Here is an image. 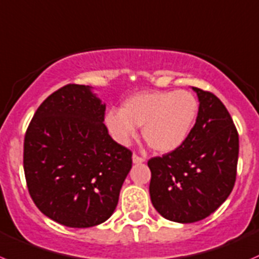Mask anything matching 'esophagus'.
I'll list each match as a JSON object with an SVG mask.
<instances>
[{
    "label": "esophagus",
    "instance_id": "1",
    "mask_svg": "<svg viewBox=\"0 0 259 259\" xmlns=\"http://www.w3.org/2000/svg\"><path fill=\"white\" fill-rule=\"evenodd\" d=\"M132 161L133 163H142L145 162V157H141V156L136 155V153H133L132 155Z\"/></svg>",
    "mask_w": 259,
    "mask_h": 259
}]
</instances>
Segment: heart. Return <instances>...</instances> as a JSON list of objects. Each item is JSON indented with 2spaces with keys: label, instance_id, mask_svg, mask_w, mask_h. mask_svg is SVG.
Segmentation results:
<instances>
[{
  "label": "heart",
  "instance_id": "heart-1",
  "mask_svg": "<svg viewBox=\"0 0 259 259\" xmlns=\"http://www.w3.org/2000/svg\"><path fill=\"white\" fill-rule=\"evenodd\" d=\"M199 103L188 91L145 92L124 101L119 112L107 114L112 137L128 145L142 127V137L153 151L168 153L180 147L195 124Z\"/></svg>",
  "mask_w": 259,
  "mask_h": 259
}]
</instances>
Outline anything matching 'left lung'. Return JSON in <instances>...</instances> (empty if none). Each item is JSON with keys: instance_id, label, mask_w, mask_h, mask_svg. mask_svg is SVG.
<instances>
[{"instance_id": "8db88e82", "label": "left lung", "mask_w": 259, "mask_h": 259, "mask_svg": "<svg viewBox=\"0 0 259 259\" xmlns=\"http://www.w3.org/2000/svg\"><path fill=\"white\" fill-rule=\"evenodd\" d=\"M199 112L185 142L162 157L148 160L152 205L171 222L195 223L217 210L232 193L239 138L224 104L193 87Z\"/></svg>"}]
</instances>
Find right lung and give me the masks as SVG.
Wrapping results in <instances>:
<instances>
[{
  "label": "right lung",
  "mask_w": 259,
  "mask_h": 259,
  "mask_svg": "<svg viewBox=\"0 0 259 259\" xmlns=\"http://www.w3.org/2000/svg\"><path fill=\"white\" fill-rule=\"evenodd\" d=\"M92 87L68 84L40 104L24 141L27 189L44 215L70 228L106 222L132 167L108 135L106 103Z\"/></svg>",
  "instance_id": "1"
}]
</instances>
